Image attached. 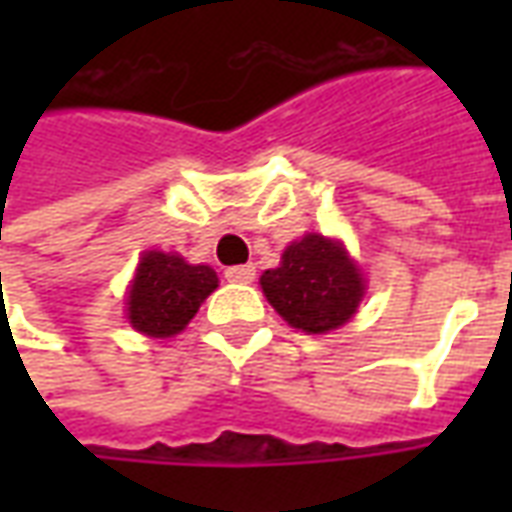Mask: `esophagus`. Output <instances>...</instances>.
<instances>
[{"instance_id":"34e87169","label":"esophagus","mask_w":512,"mask_h":512,"mask_svg":"<svg viewBox=\"0 0 512 512\" xmlns=\"http://www.w3.org/2000/svg\"><path fill=\"white\" fill-rule=\"evenodd\" d=\"M224 277L230 282H241V285H249L255 279V266H233L224 271Z\"/></svg>"}]
</instances>
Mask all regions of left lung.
Listing matches in <instances>:
<instances>
[{
	"label": "left lung",
	"instance_id": "1",
	"mask_svg": "<svg viewBox=\"0 0 512 512\" xmlns=\"http://www.w3.org/2000/svg\"><path fill=\"white\" fill-rule=\"evenodd\" d=\"M268 304L307 334H326L354 318L365 296V277L345 246L307 233L282 252V263L260 277Z\"/></svg>",
	"mask_w": 512,
	"mask_h": 512
}]
</instances>
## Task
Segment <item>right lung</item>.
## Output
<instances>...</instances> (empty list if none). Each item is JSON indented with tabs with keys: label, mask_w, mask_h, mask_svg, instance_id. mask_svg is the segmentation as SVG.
Masks as SVG:
<instances>
[{
	"label": "right lung",
	"mask_w": 512,
	"mask_h": 512,
	"mask_svg": "<svg viewBox=\"0 0 512 512\" xmlns=\"http://www.w3.org/2000/svg\"><path fill=\"white\" fill-rule=\"evenodd\" d=\"M216 288L219 277L211 266H191L180 255L150 249L139 257L128 288V323L147 337H172Z\"/></svg>",
	"instance_id": "add662e5"
}]
</instances>
